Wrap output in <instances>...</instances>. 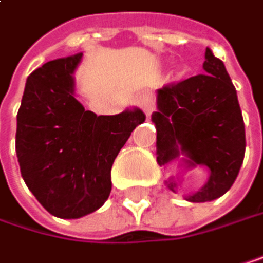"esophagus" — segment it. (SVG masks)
I'll return each mask as SVG.
<instances>
[{
    "mask_svg": "<svg viewBox=\"0 0 263 263\" xmlns=\"http://www.w3.org/2000/svg\"><path fill=\"white\" fill-rule=\"evenodd\" d=\"M139 106L146 114V117L151 115V112L154 110V107H153V100L149 97V93H142V95L139 97Z\"/></svg>",
    "mask_w": 263,
    "mask_h": 263,
    "instance_id": "obj_1",
    "label": "esophagus"
}]
</instances>
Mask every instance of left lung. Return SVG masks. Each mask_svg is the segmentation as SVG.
I'll use <instances>...</instances> for the list:
<instances>
[{"instance_id":"obj_1","label":"left lung","mask_w":263,"mask_h":263,"mask_svg":"<svg viewBox=\"0 0 263 263\" xmlns=\"http://www.w3.org/2000/svg\"><path fill=\"white\" fill-rule=\"evenodd\" d=\"M204 73L157 90L156 126L157 163L178 162L184 170L198 165L209 170L199 190L185 195L190 202L214 201L234 184L245 157V123L237 91L224 64L205 48ZM166 187L176 193L179 178L170 176Z\"/></svg>"}]
</instances>
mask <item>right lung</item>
<instances>
[{
  "label": "right lung",
  "mask_w": 263,
  "mask_h": 263,
  "mask_svg": "<svg viewBox=\"0 0 263 263\" xmlns=\"http://www.w3.org/2000/svg\"><path fill=\"white\" fill-rule=\"evenodd\" d=\"M82 52L43 64L25 85L15 149L22 176L54 217L98 211L112 190L110 170L130 133L145 121L139 107L97 115L74 98Z\"/></svg>",
  "instance_id": "add662e5"
}]
</instances>
